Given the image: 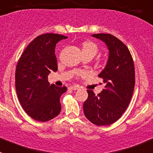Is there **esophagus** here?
Returning a JSON list of instances; mask_svg holds the SVG:
<instances>
[{
	"label": "esophagus",
	"mask_w": 153,
	"mask_h": 153,
	"mask_svg": "<svg viewBox=\"0 0 153 153\" xmlns=\"http://www.w3.org/2000/svg\"><path fill=\"white\" fill-rule=\"evenodd\" d=\"M69 88L71 89V90H73V91H76V90H78V89H79V87H78V85H72V86H70Z\"/></svg>",
	"instance_id": "34e87169"
}]
</instances>
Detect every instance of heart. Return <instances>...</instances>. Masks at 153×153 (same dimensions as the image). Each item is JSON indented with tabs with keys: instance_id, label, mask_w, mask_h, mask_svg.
Returning a JSON list of instances; mask_svg holds the SVG:
<instances>
[{
	"instance_id": "obj_1",
	"label": "heart",
	"mask_w": 153,
	"mask_h": 153,
	"mask_svg": "<svg viewBox=\"0 0 153 153\" xmlns=\"http://www.w3.org/2000/svg\"><path fill=\"white\" fill-rule=\"evenodd\" d=\"M82 49L83 55L88 54L92 56H94L96 53H97V45L94 42H91V41H88V42H84L82 44Z\"/></svg>"
}]
</instances>
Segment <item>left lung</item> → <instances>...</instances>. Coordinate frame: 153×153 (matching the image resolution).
I'll list each match as a JSON object with an SVG mask.
<instances>
[{
  "mask_svg": "<svg viewBox=\"0 0 153 153\" xmlns=\"http://www.w3.org/2000/svg\"><path fill=\"white\" fill-rule=\"evenodd\" d=\"M107 46L109 55L105 68L98 75L105 85L95 95L88 90V97L84 102L87 119L97 126L116 122L130 104L135 85V69L130 51L123 42L111 34H93Z\"/></svg>",
  "mask_w": 153,
  "mask_h": 153,
  "instance_id": "obj_1",
  "label": "left lung"
}]
</instances>
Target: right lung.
<instances>
[{
    "label": "right lung",
    "mask_w": 153,
    "mask_h": 153,
    "mask_svg": "<svg viewBox=\"0 0 153 153\" xmlns=\"http://www.w3.org/2000/svg\"><path fill=\"white\" fill-rule=\"evenodd\" d=\"M67 36L46 33L28 45L16 67L15 85L22 107L30 117L40 122L53 119L61 111L60 97L67 88L48 82L51 71L58 69L55 48Z\"/></svg>",
    "instance_id": "1"
}]
</instances>
